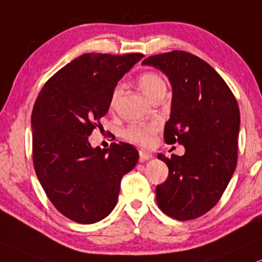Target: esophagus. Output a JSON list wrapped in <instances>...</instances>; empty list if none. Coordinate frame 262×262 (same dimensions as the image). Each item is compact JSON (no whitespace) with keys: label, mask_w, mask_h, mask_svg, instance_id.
<instances>
[{"label":"esophagus","mask_w":262,"mask_h":262,"mask_svg":"<svg viewBox=\"0 0 262 262\" xmlns=\"http://www.w3.org/2000/svg\"><path fill=\"white\" fill-rule=\"evenodd\" d=\"M150 158H152L151 152H148L146 150H139V160H140V162H145L150 160Z\"/></svg>","instance_id":"34e87169"}]
</instances>
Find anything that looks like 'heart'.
I'll return each instance as SVG.
<instances>
[{"label": "heart", "mask_w": 262, "mask_h": 262, "mask_svg": "<svg viewBox=\"0 0 262 262\" xmlns=\"http://www.w3.org/2000/svg\"><path fill=\"white\" fill-rule=\"evenodd\" d=\"M138 84L141 92L150 100L155 94L160 92H165V89H167L164 78L161 75L156 74V72H144V74H141L138 78ZM121 95L122 87L118 84L112 89L110 95L108 105H110L111 110H114L117 106ZM158 129H160V123L157 121L133 122V123H130L124 129L122 137H123L124 140L132 142V144L139 145V146H150Z\"/></svg>", "instance_id": "1"}]
</instances>
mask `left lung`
<instances>
[{
	"label": "left lung",
	"mask_w": 262,
	"mask_h": 262,
	"mask_svg": "<svg viewBox=\"0 0 262 262\" xmlns=\"http://www.w3.org/2000/svg\"><path fill=\"white\" fill-rule=\"evenodd\" d=\"M144 65L163 71L173 88L164 141L185 155L158 158L169 168L156 187L158 207L173 219L193 220L220 201L237 165L239 108L223 77L201 58L184 51L148 57Z\"/></svg>",
	"instance_id": "8db88e82"
}]
</instances>
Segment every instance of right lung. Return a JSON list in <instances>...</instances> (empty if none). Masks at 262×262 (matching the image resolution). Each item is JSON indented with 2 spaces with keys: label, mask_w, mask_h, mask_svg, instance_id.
Masks as SVG:
<instances>
[{
  "label": "right lung",
  "mask_w": 262,
  "mask_h": 262,
  "mask_svg": "<svg viewBox=\"0 0 262 262\" xmlns=\"http://www.w3.org/2000/svg\"><path fill=\"white\" fill-rule=\"evenodd\" d=\"M144 58L85 53L46 82L31 116L32 161L43 190L57 209L75 223L94 224L114 210L121 180L137 164L132 145L112 142L93 148L88 137L117 81Z\"/></svg>",
  "instance_id": "1"
}]
</instances>
